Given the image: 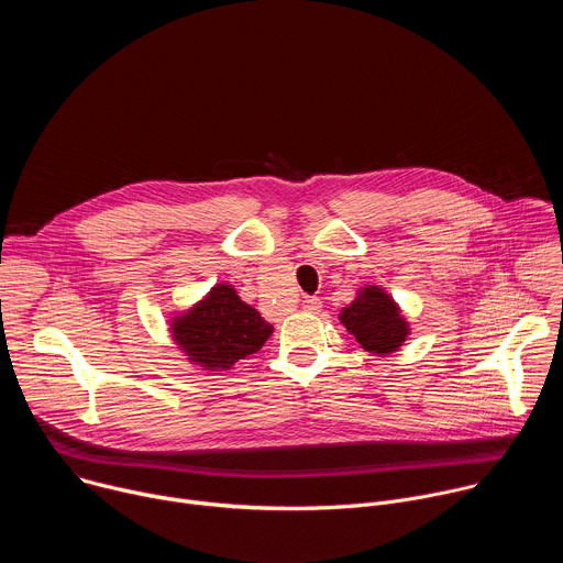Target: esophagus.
Wrapping results in <instances>:
<instances>
[{
  "mask_svg": "<svg viewBox=\"0 0 563 563\" xmlns=\"http://www.w3.org/2000/svg\"><path fill=\"white\" fill-rule=\"evenodd\" d=\"M320 307H323V302H320V298H316V296H307V298L302 300V309L309 311V313H318Z\"/></svg>",
  "mask_w": 563,
  "mask_h": 563,
  "instance_id": "1",
  "label": "esophagus"
}]
</instances>
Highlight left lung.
Listing matches in <instances>:
<instances>
[{
  "mask_svg": "<svg viewBox=\"0 0 563 563\" xmlns=\"http://www.w3.org/2000/svg\"><path fill=\"white\" fill-rule=\"evenodd\" d=\"M341 323L361 343L365 352L387 356L406 343L410 334L408 320L385 289L367 285L350 307L341 309Z\"/></svg>",
  "mask_w": 563,
  "mask_h": 563,
  "instance_id": "1",
  "label": "left lung"
}]
</instances>
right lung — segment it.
I'll return each instance as SVG.
<instances>
[{"label":"right lung","mask_w":563,"mask_h":563,"mask_svg":"<svg viewBox=\"0 0 563 563\" xmlns=\"http://www.w3.org/2000/svg\"><path fill=\"white\" fill-rule=\"evenodd\" d=\"M274 328L227 283L211 291L189 311L172 320V334L194 365L209 372L231 369L238 361L256 354Z\"/></svg>","instance_id":"add662e5"}]
</instances>
